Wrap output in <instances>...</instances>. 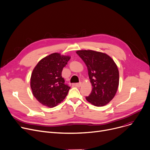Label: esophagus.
Wrapping results in <instances>:
<instances>
[{
	"instance_id": "esophagus-1",
	"label": "esophagus",
	"mask_w": 150,
	"mask_h": 150,
	"mask_svg": "<svg viewBox=\"0 0 150 150\" xmlns=\"http://www.w3.org/2000/svg\"><path fill=\"white\" fill-rule=\"evenodd\" d=\"M75 86H76V87H80L81 86V83L80 82V83H75L74 84Z\"/></svg>"
}]
</instances>
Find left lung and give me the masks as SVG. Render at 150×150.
<instances>
[{
	"label": "left lung",
	"mask_w": 150,
	"mask_h": 150,
	"mask_svg": "<svg viewBox=\"0 0 150 150\" xmlns=\"http://www.w3.org/2000/svg\"><path fill=\"white\" fill-rule=\"evenodd\" d=\"M76 54L85 63L92 91L87 101L101 107L114 98L119 86V71L113 59L106 54L92 50L77 51Z\"/></svg>",
	"instance_id": "obj_1"
}]
</instances>
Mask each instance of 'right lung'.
<instances>
[{
	"mask_svg": "<svg viewBox=\"0 0 150 150\" xmlns=\"http://www.w3.org/2000/svg\"><path fill=\"white\" fill-rule=\"evenodd\" d=\"M70 58L54 53L42 59L34 69L30 84L34 97L43 105L54 107L67 96L71 87L64 84L62 72Z\"/></svg>",
	"mask_w": 150,
	"mask_h": 150,
	"instance_id": "1",
	"label": "right lung"
}]
</instances>
